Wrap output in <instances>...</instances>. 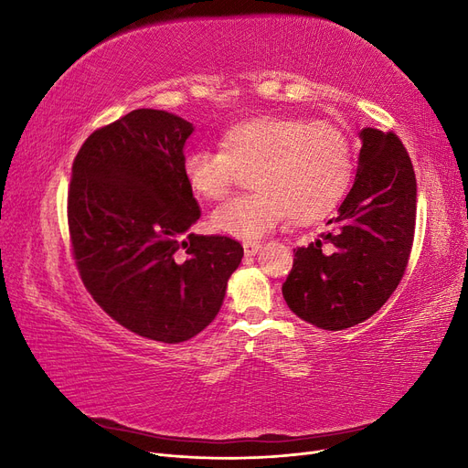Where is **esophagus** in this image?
<instances>
[{"label":"esophagus","mask_w":468,"mask_h":468,"mask_svg":"<svg viewBox=\"0 0 468 468\" xmlns=\"http://www.w3.org/2000/svg\"><path fill=\"white\" fill-rule=\"evenodd\" d=\"M260 244L258 242H246L244 244V251H246V256H256V253L260 251Z\"/></svg>","instance_id":"1"}]
</instances>
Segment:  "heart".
Here are the masks:
<instances>
[{
  "instance_id": "heart-1",
  "label": "heart",
  "mask_w": 468,
  "mask_h": 468,
  "mask_svg": "<svg viewBox=\"0 0 468 468\" xmlns=\"http://www.w3.org/2000/svg\"><path fill=\"white\" fill-rule=\"evenodd\" d=\"M218 148L189 152L183 158V177L195 195L220 201L239 174L250 172L251 193L210 215L212 229L242 239H258L285 218L313 224L328 217L353 176L349 138L328 121L251 117L229 126Z\"/></svg>"
}]
</instances>
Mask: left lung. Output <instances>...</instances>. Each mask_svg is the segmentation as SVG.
Listing matches in <instances>:
<instances>
[{"mask_svg":"<svg viewBox=\"0 0 468 468\" xmlns=\"http://www.w3.org/2000/svg\"><path fill=\"white\" fill-rule=\"evenodd\" d=\"M356 181L330 229L294 250L282 296L322 330L371 318L406 271L416 229V174L394 133L363 129Z\"/></svg>","mask_w":468,"mask_h":468,"instance_id":"obj_1","label":"left lung"}]
</instances>
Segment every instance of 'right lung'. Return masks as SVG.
Here are the masks:
<instances>
[{
	"instance_id": "obj_1",
	"label": "right lung",
	"mask_w": 468,
	"mask_h": 468,
	"mask_svg": "<svg viewBox=\"0 0 468 468\" xmlns=\"http://www.w3.org/2000/svg\"><path fill=\"white\" fill-rule=\"evenodd\" d=\"M193 124L136 109L80 148L68 191V229L83 285L126 330L187 342L215 320L244 258L229 236L189 229L201 208L183 177Z\"/></svg>"
}]
</instances>
